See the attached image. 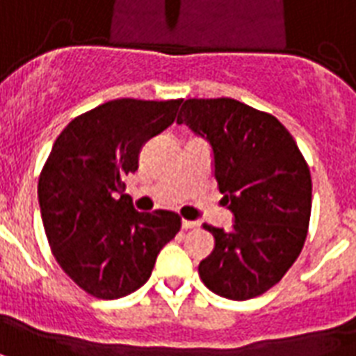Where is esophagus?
<instances>
[{"instance_id":"34e87169","label":"esophagus","mask_w":356,"mask_h":356,"mask_svg":"<svg viewBox=\"0 0 356 356\" xmlns=\"http://www.w3.org/2000/svg\"><path fill=\"white\" fill-rule=\"evenodd\" d=\"M197 227H198L197 221H187V219L181 221V228H184V230H191V228H197Z\"/></svg>"}]
</instances>
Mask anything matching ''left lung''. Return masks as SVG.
<instances>
[{
    "instance_id": "left-lung-1",
    "label": "left lung",
    "mask_w": 356,
    "mask_h": 356,
    "mask_svg": "<svg viewBox=\"0 0 356 356\" xmlns=\"http://www.w3.org/2000/svg\"><path fill=\"white\" fill-rule=\"evenodd\" d=\"M176 122L209 143L217 187L234 216L230 230L204 225L216 247L198 275L232 301L261 296L293 266L307 239V161L277 118L232 98L186 100Z\"/></svg>"
}]
</instances>
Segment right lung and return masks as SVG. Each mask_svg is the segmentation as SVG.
<instances>
[{"label": "right lung", "mask_w": 356, "mask_h": 356, "mask_svg": "<svg viewBox=\"0 0 356 356\" xmlns=\"http://www.w3.org/2000/svg\"><path fill=\"white\" fill-rule=\"evenodd\" d=\"M180 104L106 102L60 131L40 172L38 204L49 247L66 275L98 299L139 290L180 230L175 211L140 213L124 193L143 145L175 122Z\"/></svg>", "instance_id": "obj_1"}]
</instances>
